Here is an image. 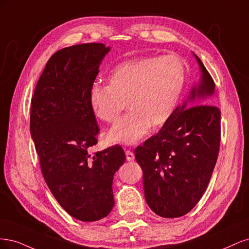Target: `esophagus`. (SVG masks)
Instances as JSON below:
<instances>
[{
	"instance_id": "obj_1",
	"label": "esophagus",
	"mask_w": 249,
	"mask_h": 249,
	"mask_svg": "<svg viewBox=\"0 0 249 249\" xmlns=\"http://www.w3.org/2000/svg\"><path fill=\"white\" fill-rule=\"evenodd\" d=\"M125 154H126L127 161H132V160H134V154L132 151L127 150V151H125Z\"/></svg>"
}]
</instances>
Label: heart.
I'll list each match as a JSON object with an SVG mask.
<instances>
[{
    "label": "heart",
    "mask_w": 249,
    "mask_h": 249,
    "mask_svg": "<svg viewBox=\"0 0 249 249\" xmlns=\"http://www.w3.org/2000/svg\"><path fill=\"white\" fill-rule=\"evenodd\" d=\"M185 79V67L175 55L128 60L113 70L107 86L92 85L89 104L96 118L113 123L127 102L131 111L111 127L107 139L110 142L133 143L151 125L160 127L172 118Z\"/></svg>",
    "instance_id": "obj_1"
}]
</instances>
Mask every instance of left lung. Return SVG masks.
Wrapping results in <instances>:
<instances>
[{"label":"left lung","mask_w":249,"mask_h":249,"mask_svg":"<svg viewBox=\"0 0 249 249\" xmlns=\"http://www.w3.org/2000/svg\"><path fill=\"white\" fill-rule=\"evenodd\" d=\"M196 58L202 76L190 92V107L179 106L157 134L134 150L146 202L164 218L185 215L198 203L219 153L220 109L209 104L215 84Z\"/></svg>","instance_id":"left-lung-1"}]
</instances>
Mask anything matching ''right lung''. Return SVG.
<instances>
[{"mask_svg":"<svg viewBox=\"0 0 249 249\" xmlns=\"http://www.w3.org/2000/svg\"><path fill=\"white\" fill-rule=\"evenodd\" d=\"M108 52L103 43H84L54 53L31 101L30 130L43 178L63 209L82 221L109 214L114 175L126 160L119 145L90 153L100 129L89 90Z\"/></svg>","mask_w":249,"mask_h":249,"instance_id":"1","label":"right lung"}]
</instances>
